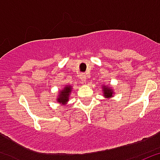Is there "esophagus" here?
<instances>
[{"label": "esophagus", "mask_w": 160, "mask_h": 160, "mask_svg": "<svg viewBox=\"0 0 160 160\" xmlns=\"http://www.w3.org/2000/svg\"><path fill=\"white\" fill-rule=\"evenodd\" d=\"M80 79H81L83 82L87 81V74L86 73H81L80 74Z\"/></svg>", "instance_id": "1"}]
</instances>
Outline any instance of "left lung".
<instances>
[{
  "label": "left lung",
  "instance_id": "1",
  "mask_svg": "<svg viewBox=\"0 0 160 160\" xmlns=\"http://www.w3.org/2000/svg\"><path fill=\"white\" fill-rule=\"evenodd\" d=\"M102 90H103V95L105 98H112L113 96V91L112 89L110 87H102Z\"/></svg>",
  "mask_w": 160,
  "mask_h": 160
}]
</instances>
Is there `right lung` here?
I'll return each instance as SVG.
<instances>
[{"instance_id": "obj_1", "label": "right lung", "mask_w": 160, "mask_h": 160, "mask_svg": "<svg viewBox=\"0 0 160 160\" xmlns=\"http://www.w3.org/2000/svg\"><path fill=\"white\" fill-rule=\"evenodd\" d=\"M71 91V87L70 86H66L62 90L59 91V95L58 98H57V102H58L59 103L62 104V105H65L69 100V97H70Z\"/></svg>"}]
</instances>
